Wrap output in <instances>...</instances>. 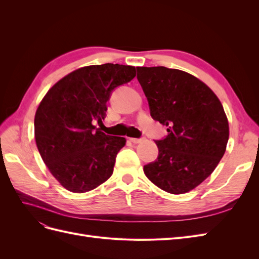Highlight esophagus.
<instances>
[{
	"label": "esophagus",
	"instance_id": "34e87169",
	"mask_svg": "<svg viewBox=\"0 0 259 259\" xmlns=\"http://www.w3.org/2000/svg\"><path fill=\"white\" fill-rule=\"evenodd\" d=\"M130 140L133 144H139V143H142L144 139H142V138H130Z\"/></svg>",
	"mask_w": 259,
	"mask_h": 259
}]
</instances>
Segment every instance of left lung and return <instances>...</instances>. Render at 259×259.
Masks as SVG:
<instances>
[{"instance_id": "left-lung-1", "label": "left lung", "mask_w": 259, "mask_h": 259, "mask_svg": "<svg viewBox=\"0 0 259 259\" xmlns=\"http://www.w3.org/2000/svg\"><path fill=\"white\" fill-rule=\"evenodd\" d=\"M137 79L150 114L166 125L168 135L156 140L158 159L144 173L160 189L183 194L214 171L225 154L229 123L221 100L194 75L166 67H137Z\"/></svg>"}]
</instances>
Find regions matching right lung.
Instances as JSON below:
<instances>
[{
    "label": "right lung",
    "mask_w": 259,
    "mask_h": 259,
    "mask_svg": "<svg viewBox=\"0 0 259 259\" xmlns=\"http://www.w3.org/2000/svg\"><path fill=\"white\" fill-rule=\"evenodd\" d=\"M136 75L119 64L86 66L60 79L46 93L34 116V137L51 174L67 190L84 193L113 173L116 154L126 144L96 128L111 92Z\"/></svg>",
    "instance_id": "add662e5"
}]
</instances>
